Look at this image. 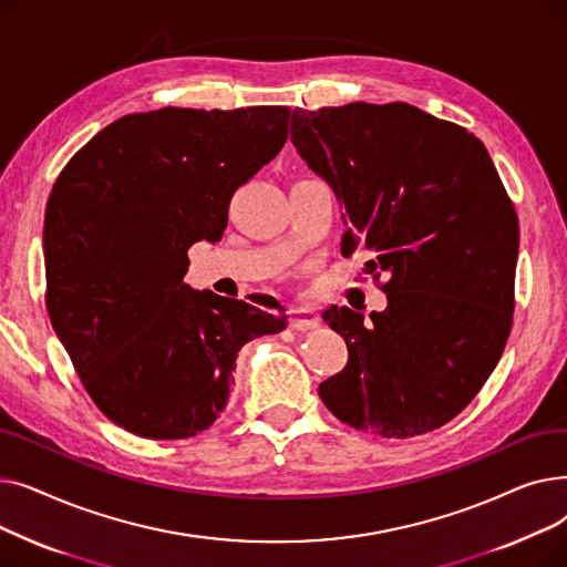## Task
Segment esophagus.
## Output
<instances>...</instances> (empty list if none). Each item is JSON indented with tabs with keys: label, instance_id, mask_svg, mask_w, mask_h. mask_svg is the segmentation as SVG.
I'll return each mask as SVG.
<instances>
[{
	"label": "esophagus",
	"instance_id": "1",
	"mask_svg": "<svg viewBox=\"0 0 567 567\" xmlns=\"http://www.w3.org/2000/svg\"><path fill=\"white\" fill-rule=\"evenodd\" d=\"M289 326L293 331H310L319 326V315L315 308L301 306V308H291L289 310Z\"/></svg>",
	"mask_w": 567,
	"mask_h": 567
}]
</instances>
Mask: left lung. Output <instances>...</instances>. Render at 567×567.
I'll return each instance as SVG.
<instances>
[{
	"label": "left lung",
	"mask_w": 567,
	"mask_h": 567,
	"mask_svg": "<svg viewBox=\"0 0 567 567\" xmlns=\"http://www.w3.org/2000/svg\"><path fill=\"white\" fill-rule=\"evenodd\" d=\"M291 142L342 206V255L372 252L389 306L323 310L349 349L321 402L385 439L432 432L475 398L511 336L519 225L485 144L409 103L296 107Z\"/></svg>",
	"instance_id": "1"
}]
</instances>
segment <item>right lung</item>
Returning a JSON list of instances; mask_svg holds the SVG:
<instances>
[{
  "mask_svg": "<svg viewBox=\"0 0 567 567\" xmlns=\"http://www.w3.org/2000/svg\"><path fill=\"white\" fill-rule=\"evenodd\" d=\"M289 107H163L89 140L45 206L48 315L86 393L144 439L216 423L236 355L287 326L282 308L184 282L188 248L216 244L229 199L287 142ZM259 303V301H257Z\"/></svg>",
  "mask_w": 567,
  "mask_h": 567,
  "instance_id": "1",
  "label": "right lung"
}]
</instances>
